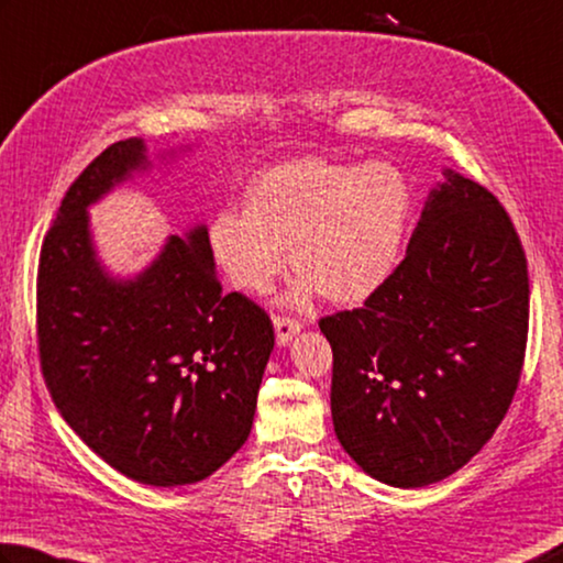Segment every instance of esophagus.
Returning <instances> with one entry per match:
<instances>
[{
  "mask_svg": "<svg viewBox=\"0 0 563 563\" xmlns=\"http://www.w3.org/2000/svg\"><path fill=\"white\" fill-rule=\"evenodd\" d=\"M273 324H275V340H278L280 346L288 344L292 336L302 330V324L298 320H292V317H285V314L273 317Z\"/></svg>",
  "mask_w": 563,
  "mask_h": 563,
  "instance_id": "obj_1",
  "label": "esophagus"
}]
</instances>
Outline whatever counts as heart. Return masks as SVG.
Here are the masks:
<instances>
[{
	"mask_svg": "<svg viewBox=\"0 0 563 563\" xmlns=\"http://www.w3.org/2000/svg\"><path fill=\"white\" fill-rule=\"evenodd\" d=\"M411 187L388 162L302 157L251 184L246 211L213 217L209 243L233 288L261 295L288 268L300 273L295 300L320 292L332 305L372 300L401 261Z\"/></svg>",
	"mask_w": 563,
	"mask_h": 563,
	"instance_id": "obj_1",
	"label": "heart"
}]
</instances>
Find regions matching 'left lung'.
I'll use <instances>...</instances> for the list:
<instances>
[{"instance_id": "1", "label": "left lung", "mask_w": 563, "mask_h": 563, "mask_svg": "<svg viewBox=\"0 0 563 563\" xmlns=\"http://www.w3.org/2000/svg\"><path fill=\"white\" fill-rule=\"evenodd\" d=\"M443 175L384 290L320 320L336 438L366 475L406 489L479 453L527 350L529 275L512 219L477 181Z\"/></svg>"}]
</instances>
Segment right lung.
Instances as JSON below:
<instances>
[{
  "mask_svg": "<svg viewBox=\"0 0 563 563\" xmlns=\"http://www.w3.org/2000/svg\"><path fill=\"white\" fill-rule=\"evenodd\" d=\"M120 140L70 184L38 258L41 372L60 416L118 473L177 487L209 477L246 443L273 352V322L223 292L207 227L169 236L135 278H112L88 207L147 169Z\"/></svg>",
  "mask_w": 563,
  "mask_h": 563,
  "instance_id": "obj_1",
  "label": "right lung"
}]
</instances>
